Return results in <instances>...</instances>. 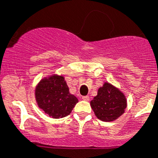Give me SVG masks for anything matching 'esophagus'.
I'll list each match as a JSON object with an SVG mask.
<instances>
[{
    "label": "esophagus",
    "instance_id": "1",
    "mask_svg": "<svg viewBox=\"0 0 158 158\" xmlns=\"http://www.w3.org/2000/svg\"><path fill=\"white\" fill-rule=\"evenodd\" d=\"M82 99L84 100V101H89V96H83V97H82Z\"/></svg>",
    "mask_w": 158,
    "mask_h": 158
}]
</instances>
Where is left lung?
<instances>
[{
	"instance_id": "8db88e82",
	"label": "left lung",
	"mask_w": 158,
	"mask_h": 158,
	"mask_svg": "<svg viewBox=\"0 0 158 158\" xmlns=\"http://www.w3.org/2000/svg\"><path fill=\"white\" fill-rule=\"evenodd\" d=\"M95 115L100 120L110 122L116 119L124 112L127 101L123 93L109 83L99 88L98 95L90 102Z\"/></svg>"
}]
</instances>
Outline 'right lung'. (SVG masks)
<instances>
[{"mask_svg":"<svg viewBox=\"0 0 158 158\" xmlns=\"http://www.w3.org/2000/svg\"><path fill=\"white\" fill-rule=\"evenodd\" d=\"M38 105L49 116L64 118L71 113L78 100L69 93L64 77L52 76L41 81L35 89Z\"/></svg>","mask_w":158,"mask_h":158,"instance_id":"obj_1","label":"right lung"}]
</instances>
